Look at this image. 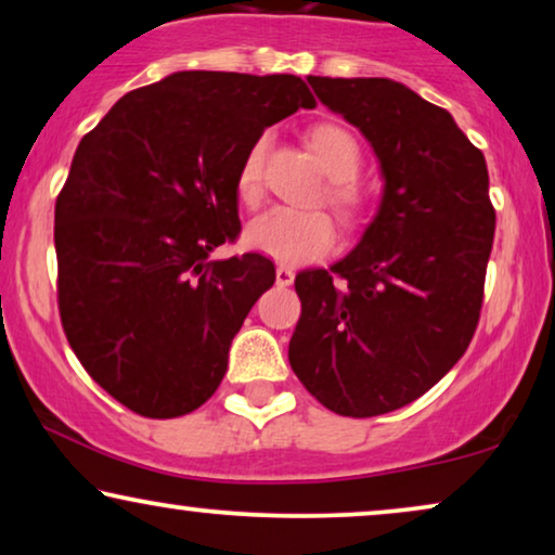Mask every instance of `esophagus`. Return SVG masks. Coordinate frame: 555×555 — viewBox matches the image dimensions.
<instances>
[{"mask_svg": "<svg viewBox=\"0 0 555 555\" xmlns=\"http://www.w3.org/2000/svg\"><path fill=\"white\" fill-rule=\"evenodd\" d=\"M275 280H278V285H280V287H285V285H291L293 280H295V272H293L291 268H285V264H278V270H275Z\"/></svg>", "mask_w": 555, "mask_h": 555, "instance_id": "1", "label": "esophagus"}]
</instances>
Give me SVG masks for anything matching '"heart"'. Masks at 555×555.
Masks as SVG:
<instances>
[{
    "label": "heart",
    "instance_id": "obj_1",
    "mask_svg": "<svg viewBox=\"0 0 555 555\" xmlns=\"http://www.w3.org/2000/svg\"><path fill=\"white\" fill-rule=\"evenodd\" d=\"M310 146L333 179L328 189L331 204L344 217H353L361 209V196L351 184L361 169L359 141L346 128L323 124L310 131ZM262 162L264 139L253 143L237 173V196L247 207H255L262 196ZM245 245L275 262L306 264L331 253L336 245V224L325 211L318 209L272 207L245 227Z\"/></svg>",
    "mask_w": 555,
    "mask_h": 555
}]
</instances>
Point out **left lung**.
I'll return each instance as SVG.
<instances>
[{
	"label": "left lung",
	"instance_id": "left-lung-1",
	"mask_svg": "<svg viewBox=\"0 0 555 555\" xmlns=\"http://www.w3.org/2000/svg\"><path fill=\"white\" fill-rule=\"evenodd\" d=\"M308 82L371 143L384 189L359 245L295 278L302 310L287 359L325 409L376 416L429 391L473 340L495 234L488 164L404 82Z\"/></svg>",
	"mask_w": 555,
	"mask_h": 555
}]
</instances>
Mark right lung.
Returning a JSON list of instances; mask_svg holds the SVG:
<instances>
[{
  "instance_id": "1",
  "label": "right lung",
  "mask_w": 555,
  "mask_h": 555,
  "mask_svg": "<svg viewBox=\"0 0 555 555\" xmlns=\"http://www.w3.org/2000/svg\"><path fill=\"white\" fill-rule=\"evenodd\" d=\"M315 101L298 75L181 70L131 90L75 151L55 204L65 336L113 399L151 420L199 409L275 283L240 234L237 173L262 131Z\"/></svg>"
}]
</instances>
